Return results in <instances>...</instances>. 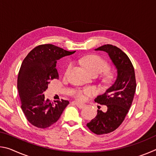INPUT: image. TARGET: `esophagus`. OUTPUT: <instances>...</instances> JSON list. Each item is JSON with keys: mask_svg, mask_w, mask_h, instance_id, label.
<instances>
[{"mask_svg": "<svg viewBox=\"0 0 156 156\" xmlns=\"http://www.w3.org/2000/svg\"><path fill=\"white\" fill-rule=\"evenodd\" d=\"M74 104L77 106L78 108H80V109H82V108H83L84 106H85V105L83 104V103H80V102H74Z\"/></svg>", "mask_w": 156, "mask_h": 156, "instance_id": "obj_1", "label": "esophagus"}]
</instances>
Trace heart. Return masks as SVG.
Listing matches in <instances>:
<instances>
[{
	"instance_id": "obj_1",
	"label": "heart",
	"mask_w": 156,
	"mask_h": 156,
	"mask_svg": "<svg viewBox=\"0 0 156 156\" xmlns=\"http://www.w3.org/2000/svg\"><path fill=\"white\" fill-rule=\"evenodd\" d=\"M79 61L81 62L84 67L87 68L89 72L92 75L97 74L98 75L102 72H105L109 69V64L105 59L98 55H89V56L80 58ZM72 67V64L70 63L67 65L65 69V74H68L71 69ZM93 91L90 89H87L84 90H79L76 91L74 92L75 96L78 100H83L84 98V96L86 94H91Z\"/></svg>"
}]
</instances>
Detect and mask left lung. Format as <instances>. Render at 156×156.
I'll return each instance as SVG.
<instances>
[{
	"label": "left lung",
	"instance_id": "obj_1",
	"mask_svg": "<svg viewBox=\"0 0 156 156\" xmlns=\"http://www.w3.org/2000/svg\"><path fill=\"white\" fill-rule=\"evenodd\" d=\"M95 50L108 53L118 72L115 83L105 94L95 98L97 103L107 106V111L98 110L97 115L87 124L93 133L102 135L115 131L125 120L135 95L136 80L133 66L127 55L120 49L107 44Z\"/></svg>",
	"mask_w": 156,
	"mask_h": 156
}]
</instances>
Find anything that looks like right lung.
I'll return each instance as SVG.
<instances>
[{"instance_id":"add662e5","label":"right lung","mask_w":156,"mask_h":156,"mask_svg":"<svg viewBox=\"0 0 156 156\" xmlns=\"http://www.w3.org/2000/svg\"><path fill=\"white\" fill-rule=\"evenodd\" d=\"M51 44L36 47L25 58L18 72L17 87L21 109L27 120L38 128L45 129L56 122L69 104L68 100L51 102L43 92L50 80L58 78L57 60L74 54Z\"/></svg>"}]
</instances>
